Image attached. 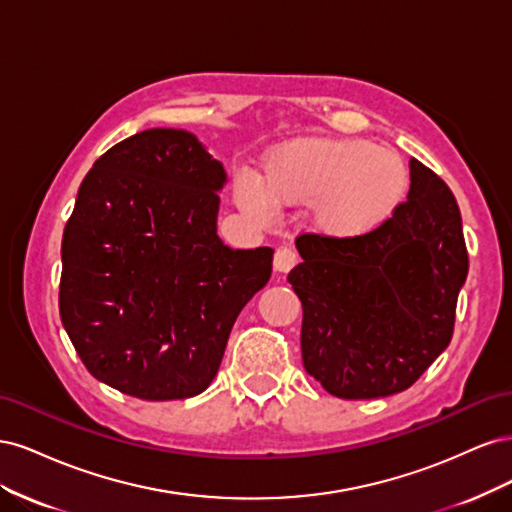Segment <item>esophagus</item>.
<instances>
[{
  "mask_svg": "<svg viewBox=\"0 0 512 512\" xmlns=\"http://www.w3.org/2000/svg\"><path fill=\"white\" fill-rule=\"evenodd\" d=\"M299 262V256H297V252L292 250V247H280V250L275 252V256H273V267H275V271H280V273H288L294 265H297Z\"/></svg>",
  "mask_w": 512,
  "mask_h": 512,
  "instance_id": "1",
  "label": "esophagus"
}]
</instances>
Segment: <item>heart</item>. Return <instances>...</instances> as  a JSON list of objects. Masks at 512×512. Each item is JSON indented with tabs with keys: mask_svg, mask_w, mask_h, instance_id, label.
I'll use <instances>...</instances> for the list:
<instances>
[{
	"mask_svg": "<svg viewBox=\"0 0 512 512\" xmlns=\"http://www.w3.org/2000/svg\"><path fill=\"white\" fill-rule=\"evenodd\" d=\"M408 188L410 170L397 151L361 138L305 136L267 153L260 183L237 177L232 198L258 222L275 209L312 207L322 235L359 239L391 218Z\"/></svg>",
	"mask_w": 512,
	"mask_h": 512,
	"instance_id": "obj_1",
	"label": "heart"
}]
</instances>
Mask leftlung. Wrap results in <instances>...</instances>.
Returning a JSON list of instances; mask_svg holds the SVG:
<instances>
[{
    "instance_id": "left-lung-1",
    "label": "left lung",
    "mask_w": 512,
    "mask_h": 512,
    "mask_svg": "<svg viewBox=\"0 0 512 512\" xmlns=\"http://www.w3.org/2000/svg\"><path fill=\"white\" fill-rule=\"evenodd\" d=\"M288 282L303 305V367L324 391L374 399L406 391L451 344L468 277L448 185L410 160L408 200L359 239L305 232Z\"/></svg>"
}]
</instances>
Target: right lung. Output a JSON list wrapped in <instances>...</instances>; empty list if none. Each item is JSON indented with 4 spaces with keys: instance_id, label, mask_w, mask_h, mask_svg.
Here are the masks:
<instances>
[{
    "instance_id": "obj_1",
    "label": "right lung",
    "mask_w": 512,
    "mask_h": 512,
    "mask_svg": "<svg viewBox=\"0 0 512 512\" xmlns=\"http://www.w3.org/2000/svg\"><path fill=\"white\" fill-rule=\"evenodd\" d=\"M226 173L198 138L153 128L83 179L61 241L59 316L96 380L147 401L203 393L273 250L218 237Z\"/></svg>"
}]
</instances>
